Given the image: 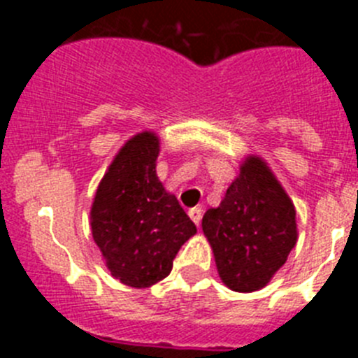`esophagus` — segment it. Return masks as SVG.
<instances>
[{"label": "esophagus", "mask_w": 358, "mask_h": 358, "mask_svg": "<svg viewBox=\"0 0 358 358\" xmlns=\"http://www.w3.org/2000/svg\"><path fill=\"white\" fill-rule=\"evenodd\" d=\"M188 215H189V218H192V220L195 222V226H199V224H201V218H202L201 208H192V210L188 211Z\"/></svg>", "instance_id": "esophagus-1"}]
</instances>
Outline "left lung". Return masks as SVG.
<instances>
[{
	"mask_svg": "<svg viewBox=\"0 0 358 358\" xmlns=\"http://www.w3.org/2000/svg\"><path fill=\"white\" fill-rule=\"evenodd\" d=\"M224 285L255 292L287 262L297 240L296 208L262 157L249 156L218 208L202 217Z\"/></svg>",
	"mask_w": 358,
	"mask_h": 358,
	"instance_id": "1",
	"label": "left lung"
}]
</instances>
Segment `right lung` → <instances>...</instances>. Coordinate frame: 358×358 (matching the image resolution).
Listing matches in <instances>:
<instances>
[{"instance_id": "right-lung-1", "label": "right lung", "mask_w": 358, "mask_h": 358, "mask_svg": "<svg viewBox=\"0 0 358 358\" xmlns=\"http://www.w3.org/2000/svg\"><path fill=\"white\" fill-rule=\"evenodd\" d=\"M159 138L140 132L120 148L91 206L93 240L110 274L147 289L172 271L182 243L197 233L156 173Z\"/></svg>"}]
</instances>
